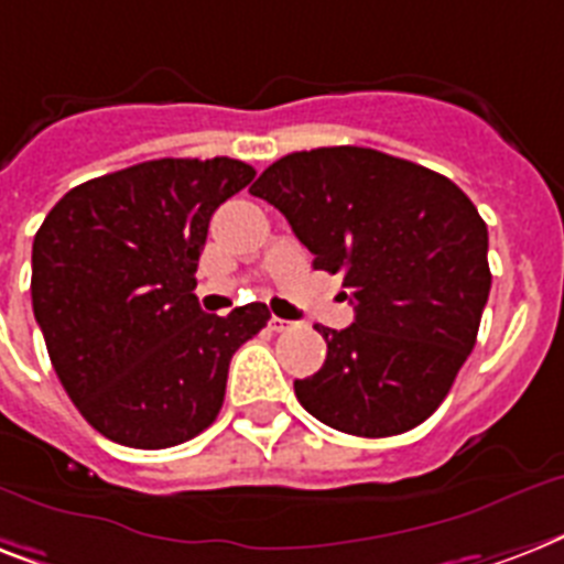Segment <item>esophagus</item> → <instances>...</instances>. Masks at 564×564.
Masks as SVG:
<instances>
[{
    "mask_svg": "<svg viewBox=\"0 0 564 564\" xmlns=\"http://www.w3.org/2000/svg\"><path fill=\"white\" fill-rule=\"evenodd\" d=\"M269 327H272L274 333H283V329L292 327V322H286V318H278V315H272V322H269Z\"/></svg>",
    "mask_w": 564,
    "mask_h": 564,
    "instance_id": "esophagus-1",
    "label": "esophagus"
}]
</instances>
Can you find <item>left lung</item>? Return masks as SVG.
I'll list each match as a JSON object with an SVG mask.
<instances>
[{
  "instance_id": "left-lung-1",
  "label": "left lung",
  "mask_w": 564,
  "mask_h": 564,
  "mask_svg": "<svg viewBox=\"0 0 564 564\" xmlns=\"http://www.w3.org/2000/svg\"><path fill=\"white\" fill-rule=\"evenodd\" d=\"M290 219L315 269L341 272L354 324L329 329L322 370L295 379L315 420L391 437L446 400L489 297L487 223L441 173L370 148H318L269 164L249 187Z\"/></svg>"
}]
</instances>
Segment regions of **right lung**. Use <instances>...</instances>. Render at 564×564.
I'll use <instances>...</instances> for the list:
<instances>
[{
  "instance_id": "1",
  "label": "right lung",
  "mask_w": 564,
  "mask_h": 564,
  "mask_svg": "<svg viewBox=\"0 0 564 564\" xmlns=\"http://www.w3.org/2000/svg\"><path fill=\"white\" fill-rule=\"evenodd\" d=\"M254 178L228 155L153 159L72 187L31 251V301L59 382L86 423L132 448L205 432L231 356L267 304L210 315L196 267L219 205Z\"/></svg>"
}]
</instances>
